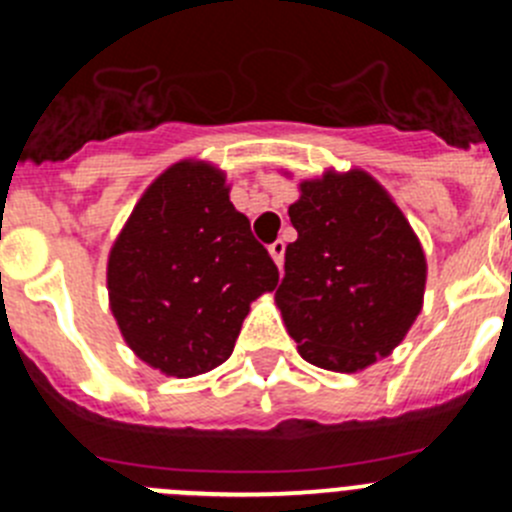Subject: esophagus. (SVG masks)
<instances>
[{
    "instance_id": "34e87169",
    "label": "esophagus",
    "mask_w": 512,
    "mask_h": 512,
    "mask_svg": "<svg viewBox=\"0 0 512 512\" xmlns=\"http://www.w3.org/2000/svg\"><path fill=\"white\" fill-rule=\"evenodd\" d=\"M269 253H271V259H274V264L282 266V261H284V241H274V243H271Z\"/></svg>"
}]
</instances>
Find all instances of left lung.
Segmentation results:
<instances>
[{
    "label": "left lung",
    "instance_id": "1",
    "mask_svg": "<svg viewBox=\"0 0 512 512\" xmlns=\"http://www.w3.org/2000/svg\"><path fill=\"white\" fill-rule=\"evenodd\" d=\"M297 241L277 287L305 361L354 374L390 356L423 307L425 256L410 223L366 171H325L289 205Z\"/></svg>",
    "mask_w": 512,
    "mask_h": 512
}]
</instances>
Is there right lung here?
<instances>
[{"instance_id": "obj_1", "label": "right lung", "mask_w": 512, "mask_h": 512, "mask_svg": "<svg viewBox=\"0 0 512 512\" xmlns=\"http://www.w3.org/2000/svg\"><path fill=\"white\" fill-rule=\"evenodd\" d=\"M205 161L169 166L143 192L107 261L110 310L133 354L166 377H197L233 354L251 302L279 269Z\"/></svg>"}]
</instances>
